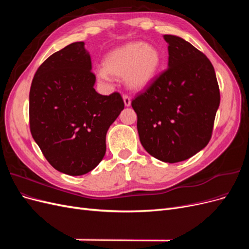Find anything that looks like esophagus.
<instances>
[{
    "label": "esophagus",
    "instance_id": "obj_1",
    "mask_svg": "<svg viewBox=\"0 0 249 249\" xmlns=\"http://www.w3.org/2000/svg\"><path fill=\"white\" fill-rule=\"evenodd\" d=\"M124 105L126 107L130 106V105H131V97L127 94H124Z\"/></svg>",
    "mask_w": 249,
    "mask_h": 249
}]
</instances>
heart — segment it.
Masks as SVG:
<instances>
[{
	"label": "heart",
	"mask_w": 249,
	"mask_h": 249,
	"mask_svg": "<svg viewBox=\"0 0 249 249\" xmlns=\"http://www.w3.org/2000/svg\"><path fill=\"white\" fill-rule=\"evenodd\" d=\"M161 64V54L154 46L132 42L110 52L104 60V70L97 76L108 79L109 74L125 78L127 86L141 89L154 80Z\"/></svg>",
	"instance_id": "1"
}]
</instances>
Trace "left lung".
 <instances>
[{
  "mask_svg": "<svg viewBox=\"0 0 249 249\" xmlns=\"http://www.w3.org/2000/svg\"><path fill=\"white\" fill-rule=\"evenodd\" d=\"M168 69L132 100L142 146L156 159H189L212 137L220 91L214 67L183 38L164 35Z\"/></svg>",
  "mask_w": 249,
  "mask_h": 249,
  "instance_id": "1",
  "label": "left lung"
}]
</instances>
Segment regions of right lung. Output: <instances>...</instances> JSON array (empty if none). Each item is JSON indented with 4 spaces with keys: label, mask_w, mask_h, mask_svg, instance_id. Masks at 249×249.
<instances>
[{
    "label": "right lung",
    "mask_w": 249,
    "mask_h": 249,
    "mask_svg": "<svg viewBox=\"0 0 249 249\" xmlns=\"http://www.w3.org/2000/svg\"><path fill=\"white\" fill-rule=\"evenodd\" d=\"M94 83L83 41L51 55L32 80L30 131L47 161L65 175H85L99 165L109 126L124 108L119 92L102 95Z\"/></svg>",
    "instance_id": "right-lung-1"
}]
</instances>
